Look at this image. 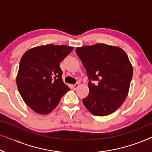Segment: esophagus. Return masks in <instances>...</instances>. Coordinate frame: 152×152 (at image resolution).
<instances>
[{
  "mask_svg": "<svg viewBox=\"0 0 152 152\" xmlns=\"http://www.w3.org/2000/svg\"><path fill=\"white\" fill-rule=\"evenodd\" d=\"M79 86H80V84H79V83H77V84L72 85V88H73L74 90H77Z\"/></svg>",
  "mask_w": 152,
  "mask_h": 152,
  "instance_id": "obj_1",
  "label": "esophagus"
}]
</instances>
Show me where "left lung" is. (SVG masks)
Returning <instances> with one entry per match:
<instances>
[{
	"instance_id": "left-lung-1",
	"label": "left lung",
	"mask_w": 152,
	"mask_h": 152,
	"mask_svg": "<svg viewBox=\"0 0 152 152\" xmlns=\"http://www.w3.org/2000/svg\"><path fill=\"white\" fill-rule=\"evenodd\" d=\"M76 53L89 80L88 95L82 99L85 107L96 116L113 113L127 97L132 80L127 55L120 48L104 43L77 48Z\"/></svg>"
}]
</instances>
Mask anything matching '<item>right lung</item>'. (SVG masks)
Wrapping results in <instances>:
<instances>
[{
    "label": "right lung",
    "mask_w": 152,
    "mask_h": 152,
    "mask_svg": "<svg viewBox=\"0 0 152 152\" xmlns=\"http://www.w3.org/2000/svg\"><path fill=\"white\" fill-rule=\"evenodd\" d=\"M73 48L48 44L33 48L23 55L16 84L23 101L36 113H50L70 90L62 80L59 64Z\"/></svg>",
    "instance_id": "right-lung-1"
}]
</instances>
